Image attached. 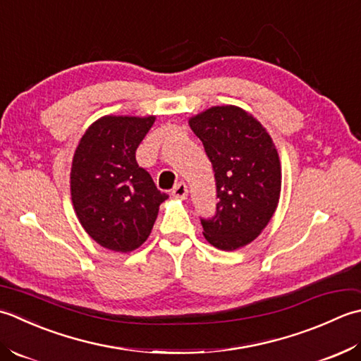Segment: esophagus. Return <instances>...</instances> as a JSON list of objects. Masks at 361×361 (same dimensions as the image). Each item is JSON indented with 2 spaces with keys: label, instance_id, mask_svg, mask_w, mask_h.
<instances>
[{
  "label": "esophagus",
  "instance_id": "esophagus-1",
  "mask_svg": "<svg viewBox=\"0 0 361 361\" xmlns=\"http://www.w3.org/2000/svg\"><path fill=\"white\" fill-rule=\"evenodd\" d=\"M173 196L178 197V200H185L188 196V187L183 182H179L178 185L173 188Z\"/></svg>",
  "mask_w": 361,
  "mask_h": 361
}]
</instances>
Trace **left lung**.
Listing matches in <instances>:
<instances>
[{
  "label": "left lung",
  "instance_id": "1",
  "mask_svg": "<svg viewBox=\"0 0 361 361\" xmlns=\"http://www.w3.org/2000/svg\"><path fill=\"white\" fill-rule=\"evenodd\" d=\"M216 185V212L201 218L204 237L223 251L246 246L273 218L281 196V161L273 140L252 115L218 106L193 116Z\"/></svg>",
  "mask_w": 361,
  "mask_h": 361
}]
</instances>
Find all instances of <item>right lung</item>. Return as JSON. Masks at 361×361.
<instances>
[{
	"instance_id": "1",
	"label": "right lung",
	"mask_w": 361,
	"mask_h": 361,
	"mask_svg": "<svg viewBox=\"0 0 361 361\" xmlns=\"http://www.w3.org/2000/svg\"><path fill=\"white\" fill-rule=\"evenodd\" d=\"M154 116H104L80 138L71 166V200L85 232L102 247L130 252L149 237L168 200L135 151Z\"/></svg>"
}]
</instances>
